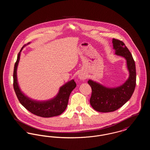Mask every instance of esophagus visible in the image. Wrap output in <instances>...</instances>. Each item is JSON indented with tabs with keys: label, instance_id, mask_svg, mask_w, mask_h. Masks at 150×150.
I'll return each instance as SVG.
<instances>
[{
	"label": "esophagus",
	"instance_id": "esophagus-1",
	"mask_svg": "<svg viewBox=\"0 0 150 150\" xmlns=\"http://www.w3.org/2000/svg\"><path fill=\"white\" fill-rule=\"evenodd\" d=\"M79 78H80L81 79H85V76H84L83 75H81V74H80L79 75Z\"/></svg>",
	"mask_w": 150,
	"mask_h": 150
}]
</instances>
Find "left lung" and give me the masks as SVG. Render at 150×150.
<instances>
[{
  "mask_svg": "<svg viewBox=\"0 0 150 150\" xmlns=\"http://www.w3.org/2000/svg\"><path fill=\"white\" fill-rule=\"evenodd\" d=\"M112 43L115 54L126 59L130 75L123 85L116 88H107L91 80L88 81L92 88L91 105L101 112H112L122 107L131 98L136 87V65L131 53L121 40L114 38Z\"/></svg>",
  "mask_w": 150,
  "mask_h": 150,
  "instance_id": "1",
  "label": "left lung"
}]
</instances>
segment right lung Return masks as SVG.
Masks as SVG:
<instances>
[{"mask_svg":"<svg viewBox=\"0 0 150 150\" xmlns=\"http://www.w3.org/2000/svg\"><path fill=\"white\" fill-rule=\"evenodd\" d=\"M23 47L18 54L13 71V88L18 100L26 109L37 116L50 117L61 114L67 106L69 96L72 90L76 87V83L72 80L61 87L59 93L53 100L46 102H38L30 99L21 91L17 80V67L20 60V52Z\"/></svg>","mask_w":150,"mask_h":150,"instance_id":"obj_1","label":"right lung"}]
</instances>
